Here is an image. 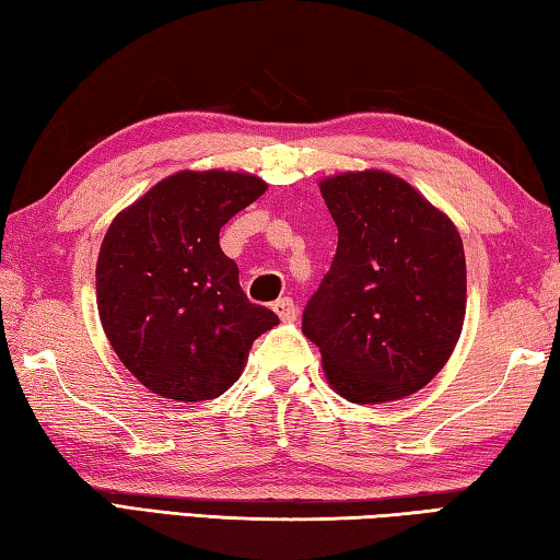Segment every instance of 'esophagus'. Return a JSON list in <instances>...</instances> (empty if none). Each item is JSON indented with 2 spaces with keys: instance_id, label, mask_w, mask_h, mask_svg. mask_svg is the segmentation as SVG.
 Returning a JSON list of instances; mask_svg holds the SVG:
<instances>
[{
  "instance_id": "34e87169",
  "label": "esophagus",
  "mask_w": 560,
  "mask_h": 560,
  "mask_svg": "<svg viewBox=\"0 0 560 560\" xmlns=\"http://www.w3.org/2000/svg\"><path fill=\"white\" fill-rule=\"evenodd\" d=\"M272 310L278 312V317H280L282 322H295V319H298V305H295V302H292L290 298H280V300L272 305Z\"/></svg>"
}]
</instances>
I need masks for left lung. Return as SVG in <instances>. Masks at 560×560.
Masks as SVG:
<instances>
[{
  "label": "left lung",
  "instance_id": "obj_1",
  "mask_svg": "<svg viewBox=\"0 0 560 560\" xmlns=\"http://www.w3.org/2000/svg\"><path fill=\"white\" fill-rule=\"evenodd\" d=\"M319 191L339 243L302 331L319 347L331 388L351 404L416 394L447 364L463 331V238L396 174L345 172L322 179Z\"/></svg>",
  "mask_w": 560,
  "mask_h": 560
}]
</instances>
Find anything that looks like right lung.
<instances>
[{
  "label": "right lung",
  "instance_id": "obj_1",
  "mask_svg": "<svg viewBox=\"0 0 560 560\" xmlns=\"http://www.w3.org/2000/svg\"><path fill=\"white\" fill-rule=\"evenodd\" d=\"M268 184L245 172H176L115 215L95 268L110 347L162 398L211 400L241 378L278 315L253 305L219 233Z\"/></svg>",
  "mask_w": 560,
  "mask_h": 560
}]
</instances>
